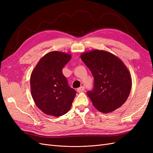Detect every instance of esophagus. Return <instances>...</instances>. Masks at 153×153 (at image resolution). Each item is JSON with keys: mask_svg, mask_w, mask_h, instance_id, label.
<instances>
[{"mask_svg": "<svg viewBox=\"0 0 153 153\" xmlns=\"http://www.w3.org/2000/svg\"><path fill=\"white\" fill-rule=\"evenodd\" d=\"M85 90V88L84 86H82V87H80L79 88H78L77 89V91L78 92H84Z\"/></svg>", "mask_w": 153, "mask_h": 153, "instance_id": "obj_1", "label": "esophagus"}]
</instances>
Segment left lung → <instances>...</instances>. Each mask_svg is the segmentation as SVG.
Segmentation results:
<instances>
[{
	"instance_id": "8db88e82",
	"label": "left lung",
	"mask_w": 153,
	"mask_h": 153,
	"mask_svg": "<svg viewBox=\"0 0 153 153\" xmlns=\"http://www.w3.org/2000/svg\"><path fill=\"white\" fill-rule=\"evenodd\" d=\"M94 77V87L87 96L94 107L105 114L112 112L126 102L131 89L130 73L115 55L94 50L80 55Z\"/></svg>"
}]
</instances>
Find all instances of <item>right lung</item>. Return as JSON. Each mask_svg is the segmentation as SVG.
<instances>
[{
    "label": "right lung",
    "instance_id": "obj_1",
    "mask_svg": "<svg viewBox=\"0 0 153 153\" xmlns=\"http://www.w3.org/2000/svg\"><path fill=\"white\" fill-rule=\"evenodd\" d=\"M71 55L57 51L41 58L30 75V90L36 106L43 113L61 116L70 110L76 91L68 85L62 68Z\"/></svg>",
    "mask_w": 153,
    "mask_h": 153
}]
</instances>
